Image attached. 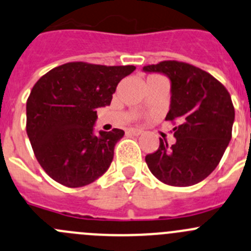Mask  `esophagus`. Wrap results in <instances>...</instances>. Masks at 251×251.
<instances>
[{
  "mask_svg": "<svg viewBox=\"0 0 251 251\" xmlns=\"http://www.w3.org/2000/svg\"><path fill=\"white\" fill-rule=\"evenodd\" d=\"M128 132L133 136H140V135H142L143 131L140 130V128H128Z\"/></svg>",
  "mask_w": 251,
  "mask_h": 251,
  "instance_id": "34e87169",
  "label": "esophagus"
}]
</instances>
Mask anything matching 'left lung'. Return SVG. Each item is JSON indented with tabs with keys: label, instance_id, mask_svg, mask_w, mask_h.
I'll return each instance as SVG.
<instances>
[{
	"label": "left lung",
	"instance_id": "8db88e82",
	"mask_svg": "<svg viewBox=\"0 0 251 251\" xmlns=\"http://www.w3.org/2000/svg\"><path fill=\"white\" fill-rule=\"evenodd\" d=\"M147 74L164 75L170 81V106L165 120H177L176 142L159 138L157 152L146 155L148 169L172 186L202 181L220 163L232 138L234 106L222 83L193 65L163 61L145 66Z\"/></svg>",
	"mask_w": 251,
	"mask_h": 251
}]
</instances>
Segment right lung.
<instances>
[{
  "label": "right lung",
  "instance_id": "1",
  "mask_svg": "<svg viewBox=\"0 0 251 251\" xmlns=\"http://www.w3.org/2000/svg\"><path fill=\"white\" fill-rule=\"evenodd\" d=\"M135 66L69 62L44 75L26 100V133L46 174L69 187L96 181L110 167L120 128L94 133L97 109L110 105Z\"/></svg>",
  "mask_w": 251,
  "mask_h": 251
}]
</instances>
